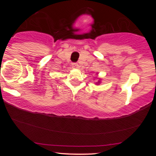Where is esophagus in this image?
Listing matches in <instances>:
<instances>
[{
  "mask_svg": "<svg viewBox=\"0 0 156 156\" xmlns=\"http://www.w3.org/2000/svg\"><path fill=\"white\" fill-rule=\"evenodd\" d=\"M72 67L73 69H77V68H78V64L76 63H73L72 64Z\"/></svg>",
  "mask_w": 156,
  "mask_h": 156,
  "instance_id": "obj_1",
  "label": "esophagus"
}]
</instances>
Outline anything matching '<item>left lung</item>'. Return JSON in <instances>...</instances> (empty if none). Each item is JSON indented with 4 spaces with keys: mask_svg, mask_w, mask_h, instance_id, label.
<instances>
[{
    "mask_svg": "<svg viewBox=\"0 0 156 156\" xmlns=\"http://www.w3.org/2000/svg\"><path fill=\"white\" fill-rule=\"evenodd\" d=\"M98 80L95 83V84H97V85H98V84H99V83H101V78H98Z\"/></svg>",
    "mask_w": 156,
    "mask_h": 156,
    "instance_id": "1",
    "label": "left lung"
}]
</instances>
